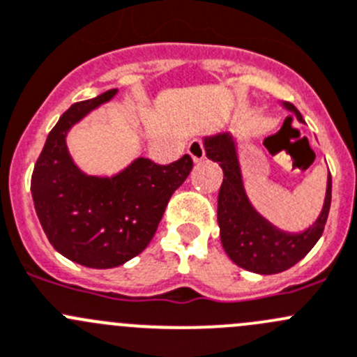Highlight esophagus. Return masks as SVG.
Wrapping results in <instances>:
<instances>
[{
	"label": "esophagus",
	"mask_w": 357,
	"mask_h": 357,
	"mask_svg": "<svg viewBox=\"0 0 357 357\" xmlns=\"http://www.w3.org/2000/svg\"><path fill=\"white\" fill-rule=\"evenodd\" d=\"M188 155L193 158V162H202L206 157V150H204L202 139H193L188 144Z\"/></svg>",
	"instance_id": "esophagus-1"
}]
</instances>
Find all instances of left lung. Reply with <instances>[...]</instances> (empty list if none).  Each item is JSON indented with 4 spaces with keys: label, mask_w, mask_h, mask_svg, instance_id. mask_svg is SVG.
Segmentation results:
<instances>
[{
    "label": "left lung",
    "mask_w": 357,
    "mask_h": 357,
    "mask_svg": "<svg viewBox=\"0 0 357 357\" xmlns=\"http://www.w3.org/2000/svg\"><path fill=\"white\" fill-rule=\"evenodd\" d=\"M284 108L303 122L298 109L289 102ZM207 158L223 169V183L218 193V225L225 252L235 265L255 274H279L305 258L323 235L331 206V174H328L326 199L312 227L302 234H288L259 216L245 195L242 185L237 146L231 134L223 132L204 139Z\"/></svg>",
    "instance_id": "1"
}]
</instances>
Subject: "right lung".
<instances>
[{"instance_id": "obj_1", "label": "right lung", "mask_w": 357, "mask_h": 357, "mask_svg": "<svg viewBox=\"0 0 357 357\" xmlns=\"http://www.w3.org/2000/svg\"><path fill=\"white\" fill-rule=\"evenodd\" d=\"M116 92L112 89L64 112L48 134L31 178L34 209L50 244L91 268H113L144 251L169 199L193 167L190 155L169 165L141 157L112 178L83 174L69 155L66 134Z\"/></svg>"}]
</instances>
